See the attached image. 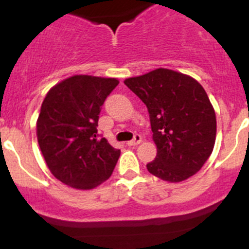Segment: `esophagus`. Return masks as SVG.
I'll return each instance as SVG.
<instances>
[{
	"label": "esophagus",
	"mask_w": 249,
	"mask_h": 249,
	"mask_svg": "<svg viewBox=\"0 0 249 249\" xmlns=\"http://www.w3.org/2000/svg\"><path fill=\"white\" fill-rule=\"evenodd\" d=\"M141 141H142V137H141V135L136 134L134 136V140H131V141H129V142H127V145H137L139 143H141Z\"/></svg>",
	"instance_id": "1"
}]
</instances>
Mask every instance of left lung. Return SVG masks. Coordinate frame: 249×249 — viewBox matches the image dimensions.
I'll return each mask as SVG.
<instances>
[{"mask_svg": "<svg viewBox=\"0 0 249 249\" xmlns=\"http://www.w3.org/2000/svg\"><path fill=\"white\" fill-rule=\"evenodd\" d=\"M124 83L149 113L158 153L147 164L148 171L167 182H182L195 175L210 158L217 132L214 109L201 84L167 69Z\"/></svg>", "mask_w": 249, "mask_h": 249, "instance_id": "left-lung-1", "label": "left lung"}]
</instances>
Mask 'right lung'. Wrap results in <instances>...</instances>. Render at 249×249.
Here are the masks:
<instances>
[{"label": "right lung", "mask_w": 249, "mask_h": 249, "mask_svg": "<svg viewBox=\"0 0 249 249\" xmlns=\"http://www.w3.org/2000/svg\"><path fill=\"white\" fill-rule=\"evenodd\" d=\"M119 84L115 78L73 76L48 91L37 120V140L50 172L76 189L107 180L120 155L97 134L105 100Z\"/></svg>", "instance_id": "right-lung-1"}]
</instances>
